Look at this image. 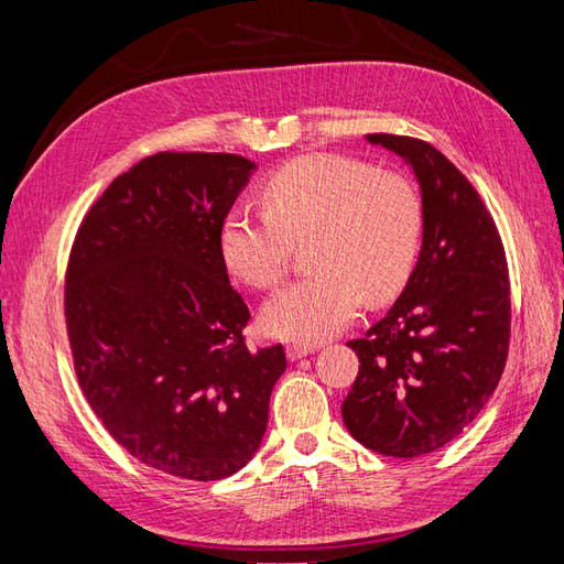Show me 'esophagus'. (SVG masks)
<instances>
[{
	"label": "esophagus",
	"mask_w": 564,
	"mask_h": 564,
	"mask_svg": "<svg viewBox=\"0 0 564 564\" xmlns=\"http://www.w3.org/2000/svg\"><path fill=\"white\" fill-rule=\"evenodd\" d=\"M311 352H315V346H301V344H292V346H286V357H289V360H292V362L301 360V357L311 355Z\"/></svg>",
	"instance_id": "34e87169"
}]
</instances>
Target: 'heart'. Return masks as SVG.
I'll return each mask as SVG.
<instances>
[{"label":"heart","instance_id":"1","mask_svg":"<svg viewBox=\"0 0 564 564\" xmlns=\"http://www.w3.org/2000/svg\"><path fill=\"white\" fill-rule=\"evenodd\" d=\"M265 212L235 207L220 226V256L235 278L272 289L294 247L308 242L311 275L263 308L268 334L319 344L355 317L360 301L383 303L406 284L421 245V202L406 178L346 155H305L263 185Z\"/></svg>","mask_w":564,"mask_h":564}]
</instances>
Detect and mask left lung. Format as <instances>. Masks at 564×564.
I'll list each match as a JSON object with an SVG mask.
<instances>
[{"mask_svg": "<svg viewBox=\"0 0 564 564\" xmlns=\"http://www.w3.org/2000/svg\"><path fill=\"white\" fill-rule=\"evenodd\" d=\"M367 141L414 169L423 242L400 299L348 344L360 371L340 414L367 449L414 458L464 433L499 386L510 344L508 263L485 202L440 150L392 133Z\"/></svg>", "mask_w": 564, "mask_h": 564, "instance_id": "8db88e82", "label": "left lung"}]
</instances>
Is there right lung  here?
Instances as JSON below:
<instances>
[{"label":"right lung","mask_w":564,"mask_h":564,"mask_svg":"<svg viewBox=\"0 0 564 564\" xmlns=\"http://www.w3.org/2000/svg\"><path fill=\"white\" fill-rule=\"evenodd\" d=\"M256 164L158 152L117 176L77 230L65 324L77 381L141 464L183 480L247 466L268 425L282 346L249 350L220 226Z\"/></svg>","instance_id":"obj_1"}]
</instances>
